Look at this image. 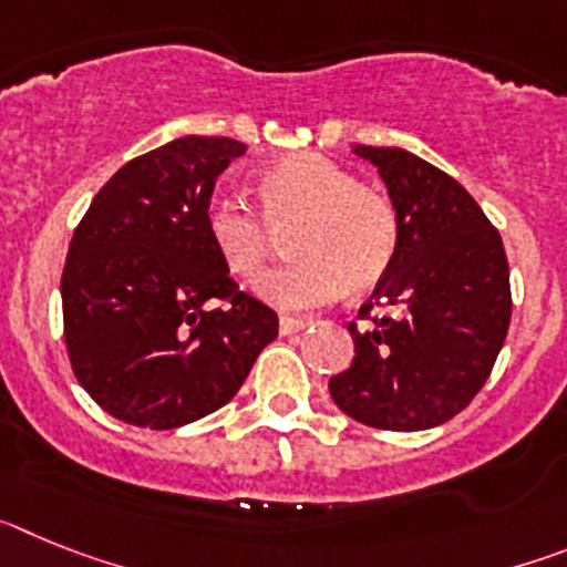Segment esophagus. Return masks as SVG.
<instances>
[{"instance_id": "esophagus-1", "label": "esophagus", "mask_w": 567, "mask_h": 567, "mask_svg": "<svg viewBox=\"0 0 567 567\" xmlns=\"http://www.w3.org/2000/svg\"><path fill=\"white\" fill-rule=\"evenodd\" d=\"M312 320L307 318H292V315H280V334H295L300 329H307Z\"/></svg>"}]
</instances>
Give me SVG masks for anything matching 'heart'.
<instances>
[{"mask_svg": "<svg viewBox=\"0 0 567 567\" xmlns=\"http://www.w3.org/2000/svg\"><path fill=\"white\" fill-rule=\"evenodd\" d=\"M258 195L260 213L233 193L209 195L204 227L238 278H258L275 235L289 233L295 258L264 280V295L280 307H318L343 287L365 292L392 267L398 209L340 164L318 153L289 155L260 173Z\"/></svg>", "mask_w": 567, "mask_h": 567, "instance_id": "b5f03b06", "label": "heart"}]
</instances>
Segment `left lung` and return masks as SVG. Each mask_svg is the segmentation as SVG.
<instances>
[{"label":"left lung","instance_id":"1","mask_svg":"<svg viewBox=\"0 0 567 567\" xmlns=\"http://www.w3.org/2000/svg\"><path fill=\"white\" fill-rule=\"evenodd\" d=\"M354 153L389 187L400 244L360 323H349L354 360L329 392L358 423L423 432L463 412L494 369L511 323L508 258L452 175L400 147Z\"/></svg>","mask_w":567,"mask_h":567}]
</instances>
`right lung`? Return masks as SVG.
<instances>
[{
  "label": "right lung",
  "mask_w": 567,
  "mask_h": 567,
  "mask_svg": "<svg viewBox=\"0 0 567 567\" xmlns=\"http://www.w3.org/2000/svg\"><path fill=\"white\" fill-rule=\"evenodd\" d=\"M247 153L184 135L96 193L62 272L64 343L84 392L122 423L178 429L218 412L278 338V315L240 292L209 240L215 178Z\"/></svg>",
  "instance_id": "1"
}]
</instances>
